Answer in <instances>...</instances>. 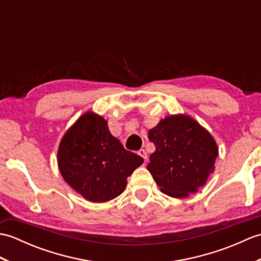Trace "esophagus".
<instances>
[{"mask_svg": "<svg viewBox=\"0 0 261 261\" xmlns=\"http://www.w3.org/2000/svg\"><path fill=\"white\" fill-rule=\"evenodd\" d=\"M138 154H139V156H141V157L143 158V160H145V162H147V159H148V154H147V152H146L145 149H140V150L138 151Z\"/></svg>", "mask_w": 261, "mask_h": 261, "instance_id": "obj_1", "label": "esophagus"}]
</instances>
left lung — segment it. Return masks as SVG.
<instances>
[{"instance_id": "1", "label": "left lung", "mask_w": 261, "mask_h": 261, "mask_svg": "<svg viewBox=\"0 0 261 261\" xmlns=\"http://www.w3.org/2000/svg\"><path fill=\"white\" fill-rule=\"evenodd\" d=\"M156 151L147 169L160 191L186 197L198 191L213 173L218 147L208 132L187 115H171L149 131Z\"/></svg>"}]
</instances>
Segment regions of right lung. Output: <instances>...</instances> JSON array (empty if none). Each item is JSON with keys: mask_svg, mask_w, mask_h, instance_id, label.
<instances>
[{"mask_svg": "<svg viewBox=\"0 0 261 261\" xmlns=\"http://www.w3.org/2000/svg\"><path fill=\"white\" fill-rule=\"evenodd\" d=\"M143 163L109 130L108 122L88 112L66 132L58 150L64 179L91 202H108L124 191L126 178Z\"/></svg>", "mask_w": 261, "mask_h": 261, "instance_id": "right-lung-1", "label": "right lung"}]
</instances>
